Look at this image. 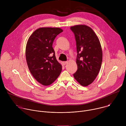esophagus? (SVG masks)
I'll use <instances>...</instances> for the list:
<instances>
[{"instance_id":"1","label":"esophagus","mask_w":126,"mask_h":126,"mask_svg":"<svg viewBox=\"0 0 126 126\" xmlns=\"http://www.w3.org/2000/svg\"><path fill=\"white\" fill-rule=\"evenodd\" d=\"M67 63H68V62H67V61H63V62H62V64H63V65H66Z\"/></svg>"}]
</instances>
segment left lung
Segmentation results:
<instances>
[{"label":"left lung","mask_w":126,"mask_h":126,"mask_svg":"<svg viewBox=\"0 0 126 126\" xmlns=\"http://www.w3.org/2000/svg\"><path fill=\"white\" fill-rule=\"evenodd\" d=\"M75 35L78 69L74 78L83 86L91 84L101 69L103 53L99 39L93 30L85 25L70 27Z\"/></svg>","instance_id":"obj_1"}]
</instances>
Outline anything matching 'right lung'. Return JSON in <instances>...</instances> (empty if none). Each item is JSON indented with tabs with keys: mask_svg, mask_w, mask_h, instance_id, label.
<instances>
[{
	"mask_svg": "<svg viewBox=\"0 0 126 126\" xmlns=\"http://www.w3.org/2000/svg\"><path fill=\"white\" fill-rule=\"evenodd\" d=\"M63 30L57 27H41L34 31L26 46L25 56L30 73L44 86L52 84L60 75L62 65L55 57L52 44Z\"/></svg>",
	"mask_w": 126,
	"mask_h": 126,
	"instance_id": "right-lung-1",
	"label": "right lung"
}]
</instances>
